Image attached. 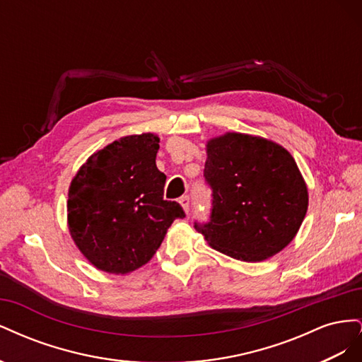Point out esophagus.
<instances>
[{
    "label": "esophagus",
    "instance_id": "1",
    "mask_svg": "<svg viewBox=\"0 0 362 362\" xmlns=\"http://www.w3.org/2000/svg\"><path fill=\"white\" fill-rule=\"evenodd\" d=\"M180 204H181V206H182V210H184L185 213H189V210H190V199H189V196H182V198L180 199Z\"/></svg>",
    "mask_w": 362,
    "mask_h": 362
}]
</instances>
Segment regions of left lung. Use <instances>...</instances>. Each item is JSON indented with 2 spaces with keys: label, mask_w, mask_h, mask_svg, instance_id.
Returning <instances> with one entry per match:
<instances>
[{
  "label": "left lung",
  "mask_w": 362,
  "mask_h": 362,
  "mask_svg": "<svg viewBox=\"0 0 362 362\" xmlns=\"http://www.w3.org/2000/svg\"><path fill=\"white\" fill-rule=\"evenodd\" d=\"M204 175L213 189L211 221L194 225L206 243L246 262L276 255L298 234L308 189L290 152L276 141L225 133L206 141Z\"/></svg>",
  "instance_id": "obj_1"
}]
</instances>
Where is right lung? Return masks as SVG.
<instances>
[{
  "instance_id": "right-lung-1",
  "label": "right lung",
  "mask_w": 362,
  "mask_h": 362,
  "mask_svg": "<svg viewBox=\"0 0 362 362\" xmlns=\"http://www.w3.org/2000/svg\"><path fill=\"white\" fill-rule=\"evenodd\" d=\"M157 134L124 136L93 152L68 192V228L98 270L127 275L145 266L184 211L164 201L166 175L157 169Z\"/></svg>"
}]
</instances>
